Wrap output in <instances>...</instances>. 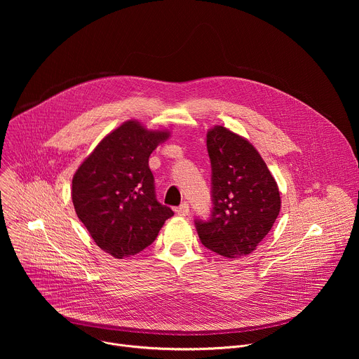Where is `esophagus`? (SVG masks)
Segmentation results:
<instances>
[{
    "label": "esophagus",
    "mask_w": 359,
    "mask_h": 359,
    "mask_svg": "<svg viewBox=\"0 0 359 359\" xmlns=\"http://www.w3.org/2000/svg\"><path fill=\"white\" fill-rule=\"evenodd\" d=\"M176 213H177L179 216H182V217L187 216V215H189V204H187L186 201L182 203L179 208H176Z\"/></svg>",
    "instance_id": "esophagus-1"
}]
</instances>
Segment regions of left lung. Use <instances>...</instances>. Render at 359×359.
Segmentation results:
<instances>
[{"label": "left lung", "instance_id": "obj_1", "mask_svg": "<svg viewBox=\"0 0 359 359\" xmlns=\"http://www.w3.org/2000/svg\"><path fill=\"white\" fill-rule=\"evenodd\" d=\"M212 209L194 219L204 247L227 259L247 255L271 230L281 208L278 186L254 146L223 126L208 133Z\"/></svg>", "mask_w": 359, "mask_h": 359}]
</instances>
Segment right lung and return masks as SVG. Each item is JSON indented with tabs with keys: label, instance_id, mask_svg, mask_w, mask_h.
<instances>
[{
	"label": "right lung",
	"instance_id": "1",
	"mask_svg": "<svg viewBox=\"0 0 359 359\" xmlns=\"http://www.w3.org/2000/svg\"><path fill=\"white\" fill-rule=\"evenodd\" d=\"M169 137L135 121L125 122L102 140L72 179V201L99 248L115 259L150 245L175 213L159 203L149 156Z\"/></svg>",
	"mask_w": 359,
	"mask_h": 359
}]
</instances>
